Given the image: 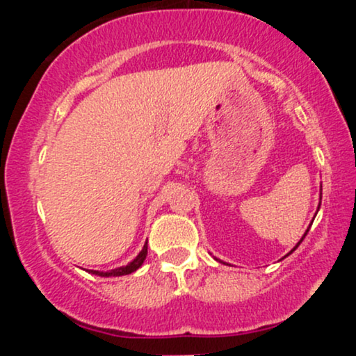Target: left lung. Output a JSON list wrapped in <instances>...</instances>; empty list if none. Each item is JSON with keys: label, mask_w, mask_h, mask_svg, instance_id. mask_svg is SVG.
<instances>
[{"label": "left lung", "mask_w": 356, "mask_h": 356, "mask_svg": "<svg viewBox=\"0 0 356 356\" xmlns=\"http://www.w3.org/2000/svg\"><path fill=\"white\" fill-rule=\"evenodd\" d=\"M318 209H320V207H318ZM308 231H309V229H306V232H305V236H306V234H308ZM305 236H303V238H301V241H303V239H305ZM301 241H300V243H298V244H296V246H295V248H293V251H295V249H296L298 246H300V244H301ZM293 251H291V252H293ZM291 252H289V254H291Z\"/></svg>", "instance_id": "1"}]
</instances>
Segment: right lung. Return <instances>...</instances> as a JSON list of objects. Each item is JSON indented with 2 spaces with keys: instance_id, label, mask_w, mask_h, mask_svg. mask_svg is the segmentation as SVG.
<instances>
[{
  "instance_id": "1",
  "label": "right lung",
  "mask_w": 356,
  "mask_h": 356,
  "mask_svg": "<svg viewBox=\"0 0 356 356\" xmlns=\"http://www.w3.org/2000/svg\"><path fill=\"white\" fill-rule=\"evenodd\" d=\"M145 256H147V243L144 244V248H142V251L138 252V256L136 257V259L132 261V263H129L127 266H122V268H117V269H112V271H90L93 273V275H99V276H124V275H130V273L137 271L138 268L142 266V263L145 261Z\"/></svg>"
}]
</instances>
